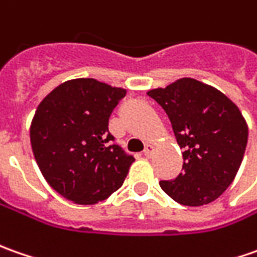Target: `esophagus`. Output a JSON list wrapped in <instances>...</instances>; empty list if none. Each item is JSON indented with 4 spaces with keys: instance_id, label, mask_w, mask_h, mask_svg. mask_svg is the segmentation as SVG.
I'll use <instances>...</instances> for the list:
<instances>
[{
    "instance_id": "1",
    "label": "esophagus",
    "mask_w": 257,
    "mask_h": 257,
    "mask_svg": "<svg viewBox=\"0 0 257 257\" xmlns=\"http://www.w3.org/2000/svg\"><path fill=\"white\" fill-rule=\"evenodd\" d=\"M154 151H155V146L154 145H148L145 146V151H144V155L146 156V158H151V156L154 155Z\"/></svg>"
}]
</instances>
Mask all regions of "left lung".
<instances>
[{
  "mask_svg": "<svg viewBox=\"0 0 257 257\" xmlns=\"http://www.w3.org/2000/svg\"><path fill=\"white\" fill-rule=\"evenodd\" d=\"M148 95L164 108L183 149V172L173 181L159 182L161 188L185 206L217 199L243 161L249 132L242 112L225 93L193 78Z\"/></svg>",
  "mask_w": 257,
  "mask_h": 257,
  "instance_id": "obj_1",
  "label": "left lung"
}]
</instances>
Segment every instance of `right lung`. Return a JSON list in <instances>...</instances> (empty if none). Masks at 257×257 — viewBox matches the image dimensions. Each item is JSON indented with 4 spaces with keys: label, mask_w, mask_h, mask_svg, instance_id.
Instances as JSON below:
<instances>
[{
    "label": "right lung",
    "mask_w": 257,
    "mask_h": 257,
    "mask_svg": "<svg viewBox=\"0 0 257 257\" xmlns=\"http://www.w3.org/2000/svg\"><path fill=\"white\" fill-rule=\"evenodd\" d=\"M126 95L92 78L71 79L42 99L31 122L35 161L49 186L65 199L93 205L122 186L135 158L112 144L108 123Z\"/></svg>",
    "instance_id": "obj_1"
}]
</instances>
